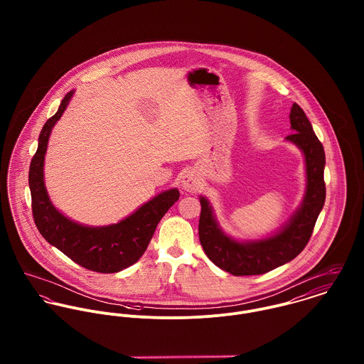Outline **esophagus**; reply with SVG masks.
Segmentation results:
<instances>
[{
	"instance_id": "34e87169",
	"label": "esophagus",
	"mask_w": 364,
	"mask_h": 364,
	"mask_svg": "<svg viewBox=\"0 0 364 364\" xmlns=\"http://www.w3.org/2000/svg\"><path fill=\"white\" fill-rule=\"evenodd\" d=\"M181 186L186 192H195L199 186V178H198L196 172H193V171L185 172L182 176V181H181Z\"/></svg>"
}]
</instances>
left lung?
Listing matches in <instances>:
<instances>
[{
	"label": "left lung",
	"mask_w": 364,
	"mask_h": 364,
	"mask_svg": "<svg viewBox=\"0 0 364 364\" xmlns=\"http://www.w3.org/2000/svg\"><path fill=\"white\" fill-rule=\"evenodd\" d=\"M289 117L293 134L286 140L297 146L304 156L306 192L301 205L282 228L260 240L238 241L223 231L208 198H199V238L203 251L214 264L234 276L262 274L294 259L310 241L315 221L323 208V147L299 105L293 104Z\"/></svg>",
	"instance_id": "obj_1"
}]
</instances>
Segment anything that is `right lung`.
I'll use <instances>...</instances> for the list:
<instances>
[{
  "label": "right lung",
  "instance_id": "add662e5",
  "mask_svg": "<svg viewBox=\"0 0 364 364\" xmlns=\"http://www.w3.org/2000/svg\"><path fill=\"white\" fill-rule=\"evenodd\" d=\"M74 90L61 101L57 112L45 123L39 144L29 166V189L35 224L43 238L80 266L100 272H120L143 257L156 224L179 199L176 188L164 191L126 218L109 225L80 224L53 205L45 186V156L54 124L70 104Z\"/></svg>",
  "mask_w": 364,
  "mask_h": 364
}]
</instances>
